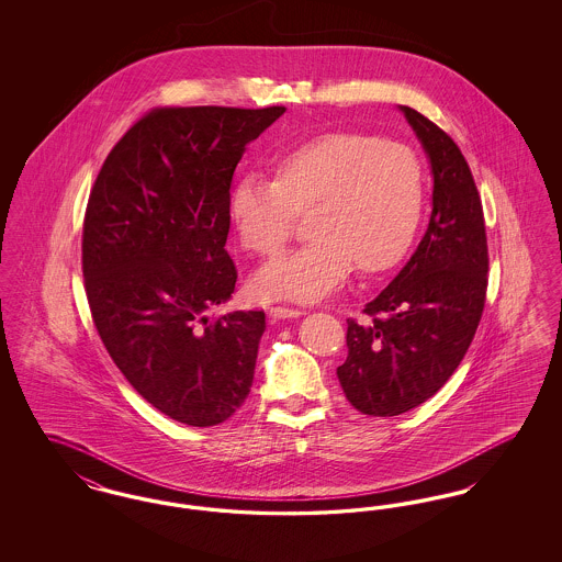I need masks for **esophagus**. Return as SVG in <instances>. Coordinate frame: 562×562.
<instances>
[{
  "label": "esophagus",
  "instance_id": "esophagus-1",
  "mask_svg": "<svg viewBox=\"0 0 562 562\" xmlns=\"http://www.w3.org/2000/svg\"><path fill=\"white\" fill-rule=\"evenodd\" d=\"M269 316H271V318H278V321H286V318H299V316H303V312H301V310H294V307L276 305V307H269Z\"/></svg>",
  "mask_w": 562,
  "mask_h": 562
}]
</instances>
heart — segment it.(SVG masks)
I'll return each mask as SVG.
<instances>
[{"instance_id": "heart-1", "label": "heart", "mask_w": 562, "mask_h": 562, "mask_svg": "<svg viewBox=\"0 0 562 562\" xmlns=\"http://www.w3.org/2000/svg\"><path fill=\"white\" fill-rule=\"evenodd\" d=\"M424 206L417 154L396 140L333 133L276 161V179L246 175L229 198L241 246L273 255L307 214L312 240L257 271L255 291L269 299L321 301L356 269L392 268L413 240Z\"/></svg>"}]
</instances>
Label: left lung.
<instances>
[{
	"label": "left lung",
	"instance_id": "1",
	"mask_svg": "<svg viewBox=\"0 0 562 562\" xmlns=\"http://www.w3.org/2000/svg\"><path fill=\"white\" fill-rule=\"evenodd\" d=\"M401 111L431 168L428 229L398 276L348 321V360L337 369L353 408L394 417L431 398L470 348L486 294L481 195L453 138L415 109Z\"/></svg>",
	"mask_w": 562,
	"mask_h": 562
}]
</instances>
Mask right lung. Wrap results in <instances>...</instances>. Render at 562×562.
<instances>
[{
    "instance_id": "obj_1",
    "label": "right lung",
    "mask_w": 562,
    "mask_h": 562,
    "mask_svg": "<svg viewBox=\"0 0 562 562\" xmlns=\"http://www.w3.org/2000/svg\"><path fill=\"white\" fill-rule=\"evenodd\" d=\"M286 108H161L111 149L88 200L83 284L94 326L134 390L175 422L209 428L246 401L263 312L227 303L229 188L246 145Z\"/></svg>"
}]
</instances>
